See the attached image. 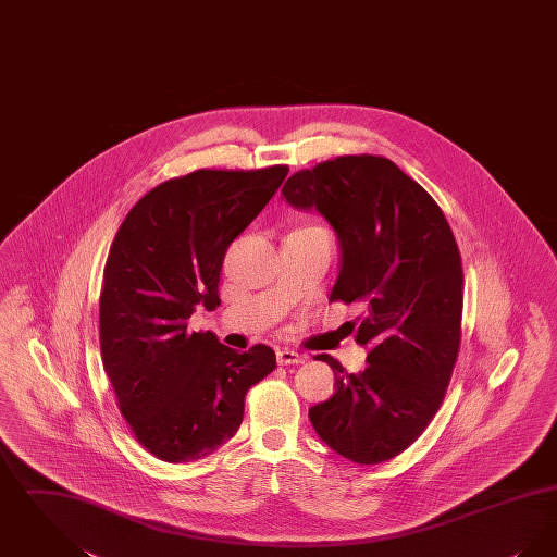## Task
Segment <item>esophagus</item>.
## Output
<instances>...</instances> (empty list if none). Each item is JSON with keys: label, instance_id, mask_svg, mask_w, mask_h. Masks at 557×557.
Returning a JSON list of instances; mask_svg holds the SVG:
<instances>
[{"label": "esophagus", "instance_id": "1", "mask_svg": "<svg viewBox=\"0 0 557 557\" xmlns=\"http://www.w3.org/2000/svg\"><path fill=\"white\" fill-rule=\"evenodd\" d=\"M275 357H277V363L280 366H298V363H305V355H300V352H296V350H290V348H280L277 352H275Z\"/></svg>", "mask_w": 557, "mask_h": 557}]
</instances>
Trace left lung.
Segmentation results:
<instances>
[{"instance_id": "obj_1", "label": "left lung", "mask_w": 557, "mask_h": 557, "mask_svg": "<svg viewBox=\"0 0 557 557\" xmlns=\"http://www.w3.org/2000/svg\"><path fill=\"white\" fill-rule=\"evenodd\" d=\"M282 198L318 211L341 248L330 300L363 305L357 343L368 368L336 375V393L309 409L319 438L355 463L397 457L438 411L459 350L463 271L438 205L393 160L341 157L294 173Z\"/></svg>"}]
</instances>
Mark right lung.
Instances as JSON below:
<instances>
[{
  "instance_id": "add662e5",
  "label": "right lung",
  "mask_w": 557,
  "mask_h": 557,
  "mask_svg": "<svg viewBox=\"0 0 557 557\" xmlns=\"http://www.w3.org/2000/svg\"><path fill=\"white\" fill-rule=\"evenodd\" d=\"M288 166L200 169L150 189L119 227L100 294V346L119 409L162 461H196L238 432L244 397L275 370L265 345L238 352L189 332L214 311L227 246L265 209Z\"/></svg>"
}]
</instances>
